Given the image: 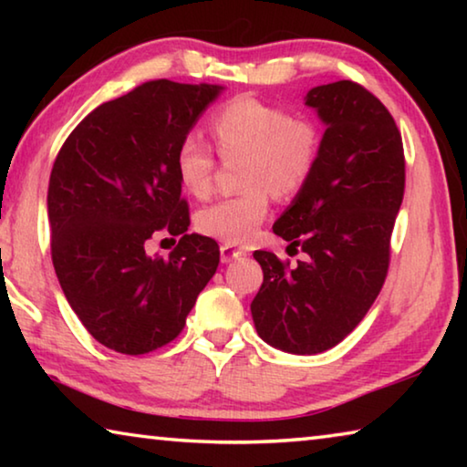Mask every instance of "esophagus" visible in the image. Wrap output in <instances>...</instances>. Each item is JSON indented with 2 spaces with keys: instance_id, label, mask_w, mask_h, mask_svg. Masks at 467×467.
<instances>
[{
  "instance_id": "esophagus-1",
  "label": "esophagus",
  "mask_w": 467,
  "mask_h": 467,
  "mask_svg": "<svg viewBox=\"0 0 467 467\" xmlns=\"http://www.w3.org/2000/svg\"><path fill=\"white\" fill-rule=\"evenodd\" d=\"M241 257H244V251L233 247V244L224 243L223 247H220V262L223 264H231L234 259H241Z\"/></svg>"
}]
</instances>
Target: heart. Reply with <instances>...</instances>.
<instances>
[{
	"label": "heart",
	"mask_w": 467,
	"mask_h": 467,
	"mask_svg": "<svg viewBox=\"0 0 467 467\" xmlns=\"http://www.w3.org/2000/svg\"><path fill=\"white\" fill-rule=\"evenodd\" d=\"M210 133L224 158L247 154L244 185L249 189L202 210L197 226L226 244H244L255 239L270 212V189L275 195H292L313 175L321 148L319 131L311 121L295 119L270 102L239 97L216 110ZM175 171L187 193L205 197L212 192L214 156L200 140L181 141Z\"/></svg>",
	"instance_id": "heart-1"
}]
</instances>
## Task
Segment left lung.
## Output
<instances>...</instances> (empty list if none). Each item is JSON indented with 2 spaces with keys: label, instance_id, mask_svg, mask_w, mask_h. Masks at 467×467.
<instances>
[{
  "label": "left lung",
  "instance_id": "obj_1",
  "mask_svg": "<svg viewBox=\"0 0 467 467\" xmlns=\"http://www.w3.org/2000/svg\"><path fill=\"white\" fill-rule=\"evenodd\" d=\"M305 105L326 125L313 175L274 223L305 253L288 267L255 251L264 284L251 303L259 337L282 352L319 354L365 317L385 282L406 162L389 110L362 86H315Z\"/></svg>",
  "mask_w": 467,
  "mask_h": 467
}]
</instances>
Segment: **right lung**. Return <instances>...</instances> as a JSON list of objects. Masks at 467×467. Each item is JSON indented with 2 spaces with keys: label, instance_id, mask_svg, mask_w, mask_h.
I'll list each match as a JSON object with an SVG mask.
<instances>
[{
  "label": "right lung",
  "instance_id": "right-lung-1",
  "mask_svg": "<svg viewBox=\"0 0 467 467\" xmlns=\"http://www.w3.org/2000/svg\"><path fill=\"white\" fill-rule=\"evenodd\" d=\"M224 86L154 80L102 102L55 158L47 214L63 295L102 346L146 354L175 339L216 274L218 243L192 233L175 154ZM182 234L167 260L154 232Z\"/></svg>",
  "mask_w": 467,
  "mask_h": 467
}]
</instances>
